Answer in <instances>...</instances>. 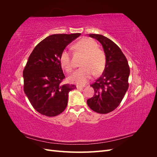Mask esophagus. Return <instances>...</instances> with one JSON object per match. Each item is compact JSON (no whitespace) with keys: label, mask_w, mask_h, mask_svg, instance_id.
Here are the masks:
<instances>
[{"label":"esophagus","mask_w":157,"mask_h":157,"mask_svg":"<svg viewBox=\"0 0 157 157\" xmlns=\"http://www.w3.org/2000/svg\"><path fill=\"white\" fill-rule=\"evenodd\" d=\"M77 89H79V90H82V88H84L83 86H78V85H77Z\"/></svg>","instance_id":"34e87169"}]
</instances>
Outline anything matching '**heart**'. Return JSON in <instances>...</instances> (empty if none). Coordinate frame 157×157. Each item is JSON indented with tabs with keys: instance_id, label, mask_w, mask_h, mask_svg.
Masks as SVG:
<instances>
[{
	"instance_id": "1",
	"label": "heart",
	"mask_w": 157,
	"mask_h": 157,
	"mask_svg": "<svg viewBox=\"0 0 157 157\" xmlns=\"http://www.w3.org/2000/svg\"><path fill=\"white\" fill-rule=\"evenodd\" d=\"M96 42L89 39H82L76 43L73 48L83 54L81 65L82 67L76 70L70 76L69 80L72 82L82 85L86 84L92 78L94 73L100 74L105 67L106 59L104 52L97 48ZM60 64L67 72L73 70L69 52L64 50L60 55Z\"/></svg>"
}]
</instances>
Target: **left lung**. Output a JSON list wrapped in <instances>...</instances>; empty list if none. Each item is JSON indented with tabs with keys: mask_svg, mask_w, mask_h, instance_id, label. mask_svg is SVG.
I'll list each match as a JSON object with an SVG mask.
<instances>
[{
	"mask_svg": "<svg viewBox=\"0 0 157 157\" xmlns=\"http://www.w3.org/2000/svg\"><path fill=\"white\" fill-rule=\"evenodd\" d=\"M101 44L105 54L106 63L101 77L91 85L94 95L87 100L94 111L106 114L119 105L128 88L130 67L127 59L115 42L98 34H89Z\"/></svg>",
	"mask_w": 157,
	"mask_h": 157,
	"instance_id": "1",
	"label": "left lung"
}]
</instances>
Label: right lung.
Returning <instances> with one entry per match:
<instances>
[{"instance_id":"right-lung-1","label":"right lung","mask_w":157,"mask_h":157,"mask_svg":"<svg viewBox=\"0 0 157 157\" xmlns=\"http://www.w3.org/2000/svg\"><path fill=\"white\" fill-rule=\"evenodd\" d=\"M80 33L55 34L38 44L27 60L23 72V90L35 110L47 117H55L67 105L68 94L77 88L61 82L65 78L60 64V55Z\"/></svg>"}]
</instances>
